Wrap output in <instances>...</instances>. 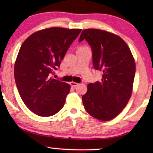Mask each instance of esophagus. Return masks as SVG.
I'll return each mask as SVG.
<instances>
[{"instance_id": "34e87169", "label": "esophagus", "mask_w": 153, "mask_h": 153, "mask_svg": "<svg viewBox=\"0 0 153 153\" xmlns=\"http://www.w3.org/2000/svg\"><path fill=\"white\" fill-rule=\"evenodd\" d=\"M70 84H71V85L72 87H76L77 85H78V82H73V81H72V82H70Z\"/></svg>"}]
</instances>
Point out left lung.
Instances as JSON below:
<instances>
[{
	"label": "left lung",
	"mask_w": 153,
	"mask_h": 153,
	"mask_svg": "<svg viewBox=\"0 0 153 153\" xmlns=\"http://www.w3.org/2000/svg\"><path fill=\"white\" fill-rule=\"evenodd\" d=\"M83 39L92 49L94 68L103 73L101 82L88 85L86 94L82 97L84 108L95 119L111 120L122 111L131 98L134 59L127 43L113 33L84 29L79 42Z\"/></svg>",
	"instance_id": "8db88e82"
}]
</instances>
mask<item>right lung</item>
Listing matches in <instances>:
<instances>
[{"instance_id": "add662e5", "label": "right lung", "mask_w": 153, "mask_h": 153, "mask_svg": "<svg viewBox=\"0 0 153 153\" xmlns=\"http://www.w3.org/2000/svg\"><path fill=\"white\" fill-rule=\"evenodd\" d=\"M81 30L47 28L23 42L14 65L15 81L22 101L36 115L50 117L64 106L71 85L51 75Z\"/></svg>"}]
</instances>
